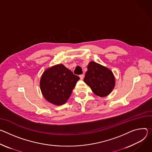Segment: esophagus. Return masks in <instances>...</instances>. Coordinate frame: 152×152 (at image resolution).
Listing matches in <instances>:
<instances>
[{"mask_svg": "<svg viewBox=\"0 0 152 152\" xmlns=\"http://www.w3.org/2000/svg\"><path fill=\"white\" fill-rule=\"evenodd\" d=\"M84 77H85V75H84L83 74H81V75H80V79H81V80H83Z\"/></svg>", "mask_w": 152, "mask_h": 152, "instance_id": "esophagus-1", "label": "esophagus"}]
</instances>
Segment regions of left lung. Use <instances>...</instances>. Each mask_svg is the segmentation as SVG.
<instances>
[{
	"instance_id": "obj_1",
	"label": "left lung",
	"mask_w": 152,
	"mask_h": 152,
	"mask_svg": "<svg viewBox=\"0 0 152 152\" xmlns=\"http://www.w3.org/2000/svg\"><path fill=\"white\" fill-rule=\"evenodd\" d=\"M84 81L95 95L101 97L107 96L115 85L113 72L107 67L93 61L88 65Z\"/></svg>"
}]
</instances>
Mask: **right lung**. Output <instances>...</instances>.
<instances>
[{
  "label": "right lung",
  "mask_w": 152,
  "mask_h": 152,
  "mask_svg": "<svg viewBox=\"0 0 152 152\" xmlns=\"http://www.w3.org/2000/svg\"><path fill=\"white\" fill-rule=\"evenodd\" d=\"M80 77L63 64L47 69L42 74L40 87L45 98L55 105L64 104L70 97Z\"/></svg>",
  "instance_id": "right-lung-1"
}]
</instances>
